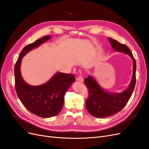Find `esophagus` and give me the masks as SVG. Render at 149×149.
Instances as JSON below:
<instances>
[{
	"label": "esophagus",
	"instance_id": "esophagus-1",
	"mask_svg": "<svg viewBox=\"0 0 149 149\" xmlns=\"http://www.w3.org/2000/svg\"><path fill=\"white\" fill-rule=\"evenodd\" d=\"M76 81H79L80 83H83L84 79H83V77L81 74H79L78 76V77L76 78Z\"/></svg>",
	"mask_w": 149,
	"mask_h": 149
}]
</instances>
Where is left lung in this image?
I'll use <instances>...</instances> for the list:
<instances>
[{
  "mask_svg": "<svg viewBox=\"0 0 149 149\" xmlns=\"http://www.w3.org/2000/svg\"><path fill=\"white\" fill-rule=\"evenodd\" d=\"M111 47L116 51L125 53L133 60V74L129 87L120 93H111L102 89L93 76L89 75L84 79V84L89 91L86 101V107L90 114L97 118H106L121 111L127 103L136 86V62L130 49L125 45L116 40L108 38Z\"/></svg>",
  "mask_w": 149,
  "mask_h": 149,
  "instance_id": "obj_1",
  "label": "left lung"
}]
</instances>
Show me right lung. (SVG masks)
<instances>
[{
    "label": "right lung",
    "instance_id": "1",
    "mask_svg": "<svg viewBox=\"0 0 149 149\" xmlns=\"http://www.w3.org/2000/svg\"><path fill=\"white\" fill-rule=\"evenodd\" d=\"M50 38L49 35L45 36L25 47L20 53L14 68L15 87L19 100L31 113L45 118H51L60 113L63 106L65 94L72 83L75 82L74 76L58 72L46 83L31 86L22 78L20 65L22 58L26 53Z\"/></svg>",
    "mask_w": 149,
    "mask_h": 149
}]
</instances>
